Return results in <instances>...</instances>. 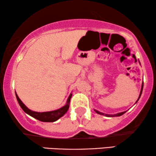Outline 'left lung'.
<instances>
[{"label":"left lung","mask_w":156,"mask_h":156,"mask_svg":"<svg viewBox=\"0 0 156 156\" xmlns=\"http://www.w3.org/2000/svg\"><path fill=\"white\" fill-rule=\"evenodd\" d=\"M143 87H144V83H142V87H141V93H140V95H139V99H138V100H139V98H140V97H141V93H142V90H143ZM138 100L136 101V102H138ZM95 111L96 112H97L98 114H99V115H105V116H106V117H119V116H121V115H124V114L126 112H120V113H117V114H116V115H107V114H105L104 113H102V112H99V111H98V110H95Z\"/></svg>","instance_id":"left-lung-1"}]
</instances>
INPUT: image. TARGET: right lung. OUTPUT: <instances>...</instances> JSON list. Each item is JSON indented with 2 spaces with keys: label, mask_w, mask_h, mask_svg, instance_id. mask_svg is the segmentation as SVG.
<instances>
[{
  "label": "right lung",
  "mask_w": 156,
  "mask_h": 156,
  "mask_svg": "<svg viewBox=\"0 0 156 156\" xmlns=\"http://www.w3.org/2000/svg\"><path fill=\"white\" fill-rule=\"evenodd\" d=\"M15 95H16L17 102H18L20 106L21 107V108L23 109V111L25 112V113L28 114V115L31 116V117H34L35 119H38L41 122H53L56 121V120H58L59 118H61V117H63V116L66 114V112H67L68 109L69 108V103L70 101H71L72 94L69 95V97L67 100V103L65 106L62 107L61 108L58 109H56V110L51 112H37L30 110V109H28L27 107L23 104V102L20 100V99L16 93H15Z\"/></svg>",
  "instance_id": "1"
}]
</instances>
